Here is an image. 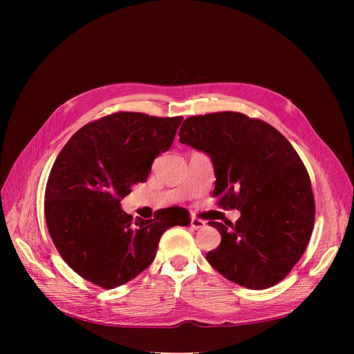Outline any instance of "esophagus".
Returning a JSON list of instances; mask_svg holds the SVG:
<instances>
[{
    "label": "esophagus",
    "mask_w": 354,
    "mask_h": 354,
    "mask_svg": "<svg viewBox=\"0 0 354 354\" xmlns=\"http://www.w3.org/2000/svg\"><path fill=\"white\" fill-rule=\"evenodd\" d=\"M190 226H192V229H195V230H198V229H202L203 226H205V221H203V220H201V218H198V217H192V221H190Z\"/></svg>",
    "instance_id": "34e87169"
}]
</instances>
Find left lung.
Masks as SVG:
<instances>
[{
  "label": "left lung",
  "mask_w": 354,
  "mask_h": 354,
  "mask_svg": "<svg viewBox=\"0 0 354 354\" xmlns=\"http://www.w3.org/2000/svg\"><path fill=\"white\" fill-rule=\"evenodd\" d=\"M178 136L212 159L217 205L241 211L234 224L208 221L221 234L208 263L248 289L279 283L315 226L312 183L295 149L270 124L239 112L190 116Z\"/></svg>",
  "instance_id": "left-lung-1"
}]
</instances>
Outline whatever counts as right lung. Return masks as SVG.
<instances>
[{"instance_id": "obj_1", "label": "right lung", "mask_w": 354, "mask_h": 354, "mask_svg": "<svg viewBox=\"0 0 354 354\" xmlns=\"http://www.w3.org/2000/svg\"><path fill=\"white\" fill-rule=\"evenodd\" d=\"M181 121L115 112L84 125L57 155L46 187V221L62 259L85 281L112 289L134 279L153 261L162 233L190 223L180 207L133 220L120 205L173 145Z\"/></svg>"}]
</instances>
